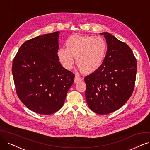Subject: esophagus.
<instances>
[{
    "label": "esophagus",
    "mask_w": 150,
    "mask_h": 150,
    "mask_svg": "<svg viewBox=\"0 0 150 150\" xmlns=\"http://www.w3.org/2000/svg\"><path fill=\"white\" fill-rule=\"evenodd\" d=\"M82 78L80 76H79V75H76L75 77V80H74V82L75 83H77L79 82H80L82 81Z\"/></svg>",
    "instance_id": "34e87169"
}]
</instances>
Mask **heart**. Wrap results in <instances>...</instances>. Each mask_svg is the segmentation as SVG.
Listing matches in <instances>:
<instances>
[{"label": "heart", "mask_w": 150, "mask_h": 150, "mask_svg": "<svg viewBox=\"0 0 150 150\" xmlns=\"http://www.w3.org/2000/svg\"><path fill=\"white\" fill-rule=\"evenodd\" d=\"M67 48L59 47L57 56L60 64L70 70L74 64L82 72L90 74L98 70L103 64L107 52V43L100 36L74 35L65 41Z\"/></svg>", "instance_id": "1"}]
</instances>
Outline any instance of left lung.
Listing matches in <instances>:
<instances>
[{"instance_id":"1","label":"left lung","mask_w":150,"mask_h":150,"mask_svg":"<svg viewBox=\"0 0 150 150\" xmlns=\"http://www.w3.org/2000/svg\"><path fill=\"white\" fill-rule=\"evenodd\" d=\"M108 50L98 70L85 77L86 103L98 114H108L120 109L134 89L137 60L130 47L108 32L101 33Z\"/></svg>"}]
</instances>
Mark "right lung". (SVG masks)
<instances>
[{"label":"right lung","instance_id":"obj_1","mask_svg":"<svg viewBox=\"0 0 150 150\" xmlns=\"http://www.w3.org/2000/svg\"><path fill=\"white\" fill-rule=\"evenodd\" d=\"M59 31L25 42L13 59L12 74L16 94L32 111L50 115L63 106L75 75L57 56Z\"/></svg>","mask_w":150,"mask_h":150}]
</instances>
